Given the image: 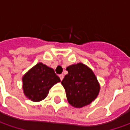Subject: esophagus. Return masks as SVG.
Segmentation results:
<instances>
[{"mask_svg": "<svg viewBox=\"0 0 130 130\" xmlns=\"http://www.w3.org/2000/svg\"><path fill=\"white\" fill-rule=\"evenodd\" d=\"M63 77H64V76H63V74H62L59 75V77H60V79H61V80H62L63 79Z\"/></svg>", "mask_w": 130, "mask_h": 130, "instance_id": "esophagus-1", "label": "esophagus"}]
</instances>
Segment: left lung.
Returning a JSON list of instances; mask_svg holds the SVG:
<instances>
[{"label":"left lung","instance_id":"obj_1","mask_svg":"<svg viewBox=\"0 0 130 130\" xmlns=\"http://www.w3.org/2000/svg\"><path fill=\"white\" fill-rule=\"evenodd\" d=\"M61 84L66 90L68 102L75 108L89 105L100 91V85L94 73L82 63L73 64L67 68Z\"/></svg>","mask_w":130,"mask_h":130}]
</instances>
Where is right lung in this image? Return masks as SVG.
I'll list each match as a JSON object with an SVG mask.
<instances>
[{
  "instance_id": "1",
  "label": "right lung",
  "mask_w": 130,
  "mask_h": 130,
  "mask_svg": "<svg viewBox=\"0 0 130 130\" xmlns=\"http://www.w3.org/2000/svg\"><path fill=\"white\" fill-rule=\"evenodd\" d=\"M23 91L26 97L35 102L47 97L49 90L61 82L52 68L38 63L30 69L22 77Z\"/></svg>"
}]
</instances>
